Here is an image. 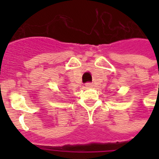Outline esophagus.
<instances>
[{"label":"esophagus","mask_w":159,"mask_h":159,"mask_svg":"<svg viewBox=\"0 0 159 159\" xmlns=\"http://www.w3.org/2000/svg\"><path fill=\"white\" fill-rule=\"evenodd\" d=\"M93 85H92V83H91V82H87V83H86V87H87V88H90V87H92Z\"/></svg>","instance_id":"34e87169"}]
</instances>
